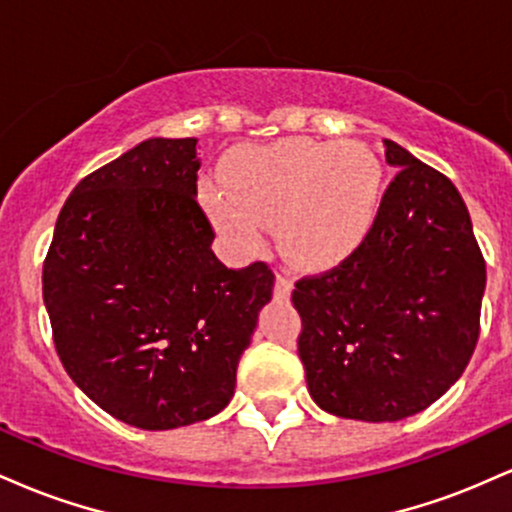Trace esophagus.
<instances>
[{
  "instance_id": "1",
  "label": "esophagus",
  "mask_w": 512,
  "mask_h": 512,
  "mask_svg": "<svg viewBox=\"0 0 512 512\" xmlns=\"http://www.w3.org/2000/svg\"><path fill=\"white\" fill-rule=\"evenodd\" d=\"M293 291V281L286 279V276H276L274 281V298L276 301H289Z\"/></svg>"
}]
</instances>
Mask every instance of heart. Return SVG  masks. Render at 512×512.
<instances>
[{"mask_svg":"<svg viewBox=\"0 0 512 512\" xmlns=\"http://www.w3.org/2000/svg\"><path fill=\"white\" fill-rule=\"evenodd\" d=\"M219 178L204 185L211 221L238 252L260 248L267 223L293 264L327 269L344 262L373 231L383 166L356 142L281 139L245 146Z\"/></svg>","mask_w":512,"mask_h":512,"instance_id":"1","label":"heart"}]
</instances>
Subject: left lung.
Listing matches in <instances>:
<instances>
[{"instance_id":"8db88e82","label":"left lung","mask_w":512,"mask_h":512,"mask_svg":"<svg viewBox=\"0 0 512 512\" xmlns=\"http://www.w3.org/2000/svg\"><path fill=\"white\" fill-rule=\"evenodd\" d=\"M383 146L397 175L366 243L291 296L310 397L327 414L370 424L419 414L457 383L486 289L457 187L390 139Z\"/></svg>"}]
</instances>
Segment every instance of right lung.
Masks as SVG:
<instances>
[{"label":"right lung","mask_w":512,"mask_h":512,"mask_svg":"<svg viewBox=\"0 0 512 512\" xmlns=\"http://www.w3.org/2000/svg\"><path fill=\"white\" fill-rule=\"evenodd\" d=\"M197 139L154 137L93 170L57 216L43 301L69 378L144 431L207 421L272 301L264 262L228 269L197 204Z\"/></svg>","instance_id":"add662e5"}]
</instances>
